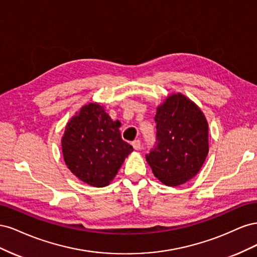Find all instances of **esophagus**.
I'll return each instance as SVG.
<instances>
[{
	"label": "esophagus",
	"instance_id": "esophagus-1",
	"mask_svg": "<svg viewBox=\"0 0 257 257\" xmlns=\"http://www.w3.org/2000/svg\"><path fill=\"white\" fill-rule=\"evenodd\" d=\"M132 145H133V147H134V149L135 150H139L141 149V141H139V139H136V141H134L133 143H132Z\"/></svg>",
	"mask_w": 257,
	"mask_h": 257
}]
</instances>
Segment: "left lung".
<instances>
[{
  "mask_svg": "<svg viewBox=\"0 0 257 257\" xmlns=\"http://www.w3.org/2000/svg\"><path fill=\"white\" fill-rule=\"evenodd\" d=\"M158 143L147 155L153 175L167 186L184 184L203 167L209 152L208 121L182 93L168 95L157 108Z\"/></svg>",
  "mask_w": 257,
  "mask_h": 257,
  "instance_id": "obj_1",
  "label": "left lung"
}]
</instances>
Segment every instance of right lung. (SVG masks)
Wrapping results in <instances>:
<instances>
[{"label": "right lung", "mask_w": 257, "mask_h": 257, "mask_svg": "<svg viewBox=\"0 0 257 257\" xmlns=\"http://www.w3.org/2000/svg\"><path fill=\"white\" fill-rule=\"evenodd\" d=\"M120 121H112L99 103H88L73 115L62 136L67 168L94 188L109 185L133 147L122 141Z\"/></svg>", "instance_id": "1"}]
</instances>
